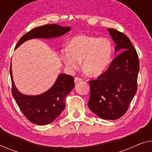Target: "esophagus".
<instances>
[{"label": "esophagus", "mask_w": 152, "mask_h": 152, "mask_svg": "<svg viewBox=\"0 0 152 152\" xmlns=\"http://www.w3.org/2000/svg\"><path fill=\"white\" fill-rule=\"evenodd\" d=\"M82 80H83V78H79V77H76V78H74V82L75 83L79 82V81H82Z\"/></svg>", "instance_id": "esophagus-1"}]
</instances>
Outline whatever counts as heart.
I'll use <instances>...</instances> for the list:
<instances>
[{
	"mask_svg": "<svg viewBox=\"0 0 152 152\" xmlns=\"http://www.w3.org/2000/svg\"><path fill=\"white\" fill-rule=\"evenodd\" d=\"M113 44L106 37L79 35L72 38L60 53V58L69 72L78 69L83 60L85 71L91 76H98L109 65Z\"/></svg>",
	"mask_w": 152,
	"mask_h": 152,
	"instance_id": "heart-1",
	"label": "heart"
}]
</instances>
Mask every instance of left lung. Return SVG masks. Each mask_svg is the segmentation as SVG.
Wrapping results in <instances>:
<instances>
[{"mask_svg": "<svg viewBox=\"0 0 152 152\" xmlns=\"http://www.w3.org/2000/svg\"><path fill=\"white\" fill-rule=\"evenodd\" d=\"M108 31L115 44V52L122 53L105 72L89 81L88 106L101 119L115 120L125 114L137 92L139 61L137 51L126 35L115 29Z\"/></svg>", "mask_w": 152, "mask_h": 152, "instance_id": "8db88e82", "label": "left lung"}]
</instances>
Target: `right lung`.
<instances>
[{"instance_id": "add662e5", "label": "right lung", "mask_w": 152, "mask_h": 152, "mask_svg": "<svg viewBox=\"0 0 152 152\" xmlns=\"http://www.w3.org/2000/svg\"><path fill=\"white\" fill-rule=\"evenodd\" d=\"M69 26L56 24L37 27L20 38L15 49L27 40L40 38L52 39L61 37L69 32ZM10 75L12 83V95L20 109L27 119L37 125H47L59 116L65 107V99L74 87V79L70 75L59 74L54 85L42 94L28 96L20 93L13 82L11 62Z\"/></svg>"}]
</instances>
